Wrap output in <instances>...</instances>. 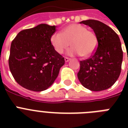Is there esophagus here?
Returning a JSON list of instances; mask_svg holds the SVG:
<instances>
[{
    "instance_id": "1",
    "label": "esophagus",
    "mask_w": 128,
    "mask_h": 128,
    "mask_svg": "<svg viewBox=\"0 0 128 128\" xmlns=\"http://www.w3.org/2000/svg\"><path fill=\"white\" fill-rule=\"evenodd\" d=\"M70 60V58H68V57H65V58H64V60H65V62H68Z\"/></svg>"
}]
</instances>
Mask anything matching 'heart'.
<instances>
[{
	"instance_id": "1",
	"label": "heart",
	"mask_w": 128,
	"mask_h": 128,
	"mask_svg": "<svg viewBox=\"0 0 128 128\" xmlns=\"http://www.w3.org/2000/svg\"><path fill=\"white\" fill-rule=\"evenodd\" d=\"M50 42L58 54H62L69 46L70 42L72 47L68 50V54L70 56L80 55L82 57L91 55L98 45L95 33L78 24L68 25L62 32H54L50 37Z\"/></svg>"
}]
</instances>
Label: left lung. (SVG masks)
Listing matches in <instances>:
<instances>
[{
  "instance_id": "1",
  "label": "left lung",
  "mask_w": 128,
  "mask_h": 128,
  "mask_svg": "<svg viewBox=\"0 0 128 128\" xmlns=\"http://www.w3.org/2000/svg\"><path fill=\"white\" fill-rule=\"evenodd\" d=\"M82 24L93 29L98 39L96 50L89 58L80 62L78 80L92 91H102L113 85L121 72L123 51L118 35L108 25L96 20Z\"/></svg>"
}]
</instances>
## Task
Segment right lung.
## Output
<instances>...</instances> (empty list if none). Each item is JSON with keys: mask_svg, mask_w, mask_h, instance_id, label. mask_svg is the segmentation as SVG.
<instances>
[{"mask_svg": "<svg viewBox=\"0 0 128 128\" xmlns=\"http://www.w3.org/2000/svg\"><path fill=\"white\" fill-rule=\"evenodd\" d=\"M56 26L41 24L20 31L12 41L9 68L14 80L26 89L45 90L57 78L64 58L54 50L50 37Z\"/></svg>", "mask_w": 128, "mask_h": 128, "instance_id": "obj_1", "label": "right lung"}]
</instances>
